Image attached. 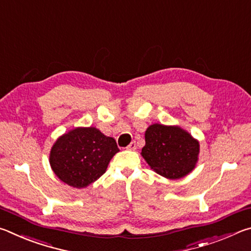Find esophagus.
I'll return each mask as SVG.
<instances>
[{
    "instance_id": "esophagus-1",
    "label": "esophagus",
    "mask_w": 251,
    "mask_h": 251,
    "mask_svg": "<svg viewBox=\"0 0 251 251\" xmlns=\"http://www.w3.org/2000/svg\"><path fill=\"white\" fill-rule=\"evenodd\" d=\"M136 143L135 142H131L128 146H127V150H129V151H135L136 150Z\"/></svg>"
}]
</instances>
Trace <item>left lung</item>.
Instances as JSON below:
<instances>
[{
	"label": "left lung",
	"mask_w": 251,
	"mask_h": 251,
	"mask_svg": "<svg viewBox=\"0 0 251 251\" xmlns=\"http://www.w3.org/2000/svg\"><path fill=\"white\" fill-rule=\"evenodd\" d=\"M145 142L142 156L161 176L181 178L197 163L199 143L180 127L151 125L145 133Z\"/></svg>",
	"instance_id": "1"
}]
</instances>
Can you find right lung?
Wrapping results in <instances>:
<instances>
[{"mask_svg": "<svg viewBox=\"0 0 251 251\" xmlns=\"http://www.w3.org/2000/svg\"><path fill=\"white\" fill-rule=\"evenodd\" d=\"M118 151L114 138L94 127H78L55 142L50 164L62 181L76 188H84L103 175L109 160Z\"/></svg>", "mask_w": 251, "mask_h": 251, "instance_id": "right-lung-1", "label": "right lung"}]
</instances>
